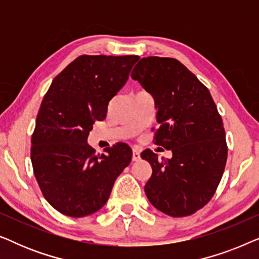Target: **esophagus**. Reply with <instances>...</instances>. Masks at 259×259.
Instances as JSON below:
<instances>
[{"label":"esophagus","mask_w":259,"mask_h":259,"mask_svg":"<svg viewBox=\"0 0 259 259\" xmlns=\"http://www.w3.org/2000/svg\"><path fill=\"white\" fill-rule=\"evenodd\" d=\"M132 160L133 161H138L140 159V148L134 146L133 150H132Z\"/></svg>","instance_id":"1"}]
</instances>
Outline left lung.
Segmentation results:
<instances>
[{
  "label": "left lung",
  "instance_id": "left-lung-1",
  "mask_svg": "<svg viewBox=\"0 0 259 259\" xmlns=\"http://www.w3.org/2000/svg\"><path fill=\"white\" fill-rule=\"evenodd\" d=\"M131 76L154 99L160 125L154 144L172 152L171 159L162 160L151 150L141 153L152 166L145 185L148 200L171 217L193 214L213 197L228 159L217 106L207 88L176 59L144 58Z\"/></svg>",
  "mask_w": 259,
  "mask_h": 259
}]
</instances>
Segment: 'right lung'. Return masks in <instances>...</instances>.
I'll use <instances>...</instances> for the list:
<instances>
[{
  "instance_id": "obj_1",
  "label": "right lung",
  "mask_w": 259,
  "mask_h": 259,
  "mask_svg": "<svg viewBox=\"0 0 259 259\" xmlns=\"http://www.w3.org/2000/svg\"><path fill=\"white\" fill-rule=\"evenodd\" d=\"M138 60L81 55L53 80L42 100L31 137V164L46 200L62 214L79 218L100 210L131 162L128 145L119 143L95 154L87 139Z\"/></svg>"
}]
</instances>
